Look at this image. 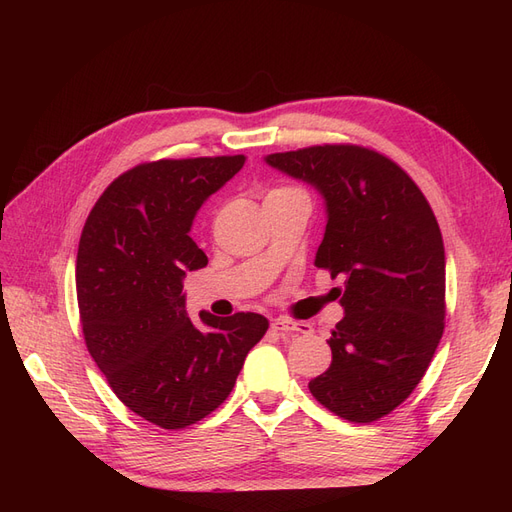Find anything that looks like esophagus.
I'll return each mask as SVG.
<instances>
[{
  "label": "esophagus",
  "mask_w": 512,
  "mask_h": 512,
  "mask_svg": "<svg viewBox=\"0 0 512 512\" xmlns=\"http://www.w3.org/2000/svg\"><path fill=\"white\" fill-rule=\"evenodd\" d=\"M271 329L277 331V333H282V335H286V333H309V331H312V324L303 322V320H292L288 316H277L271 322Z\"/></svg>",
  "instance_id": "esophagus-1"
}]
</instances>
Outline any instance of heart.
<instances>
[{
    "label": "heart",
    "instance_id": "obj_1",
    "mask_svg": "<svg viewBox=\"0 0 512 512\" xmlns=\"http://www.w3.org/2000/svg\"><path fill=\"white\" fill-rule=\"evenodd\" d=\"M301 192L303 190L294 188V185H273V188L267 190L265 200H269V198H282V196H290V194H301Z\"/></svg>",
    "mask_w": 512,
    "mask_h": 512
}]
</instances>
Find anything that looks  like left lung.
<instances>
[{"label": "left lung", "instance_id": "left-lung-1", "mask_svg": "<svg viewBox=\"0 0 512 512\" xmlns=\"http://www.w3.org/2000/svg\"><path fill=\"white\" fill-rule=\"evenodd\" d=\"M316 185L329 222L316 267L344 277L346 316L331 331V367L309 393L339 418L374 423L423 380L444 333L446 271L436 215L404 168L352 143L271 153Z\"/></svg>", "mask_w": 512, "mask_h": 512}]
</instances>
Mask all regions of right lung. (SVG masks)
Returning <instances> with one entry per match:
<instances>
[{
	"label": "right lung",
	"mask_w": 512,
	"mask_h": 512,
	"mask_svg": "<svg viewBox=\"0 0 512 512\" xmlns=\"http://www.w3.org/2000/svg\"><path fill=\"white\" fill-rule=\"evenodd\" d=\"M245 156L143 162L121 173L83 226L76 299L87 350L134 414L168 431L218 410L247 352L269 329L254 312L185 314V271L207 256L190 237L196 211Z\"/></svg>",
	"instance_id": "add662e5"
}]
</instances>
